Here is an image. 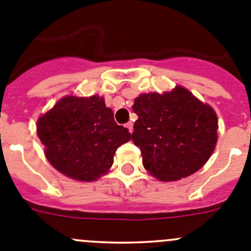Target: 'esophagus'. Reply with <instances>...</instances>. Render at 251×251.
<instances>
[{"label": "esophagus", "mask_w": 251, "mask_h": 251, "mask_svg": "<svg viewBox=\"0 0 251 251\" xmlns=\"http://www.w3.org/2000/svg\"><path fill=\"white\" fill-rule=\"evenodd\" d=\"M126 127H127L128 132L132 133V131H133V124L132 123H127V124H126Z\"/></svg>", "instance_id": "34e87169"}]
</instances>
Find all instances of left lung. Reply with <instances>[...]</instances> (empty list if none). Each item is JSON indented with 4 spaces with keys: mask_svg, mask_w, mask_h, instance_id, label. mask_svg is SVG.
I'll return each mask as SVG.
<instances>
[{
    "mask_svg": "<svg viewBox=\"0 0 251 251\" xmlns=\"http://www.w3.org/2000/svg\"><path fill=\"white\" fill-rule=\"evenodd\" d=\"M132 141L141 150L151 175L174 181L198 172L217 143L215 110L184 87L165 93L141 94L135 99Z\"/></svg>",
    "mask_w": 251,
    "mask_h": 251,
    "instance_id": "8db88e82",
    "label": "left lung"
}]
</instances>
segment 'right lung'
<instances>
[{
	"label": "right lung",
	"instance_id": "1",
	"mask_svg": "<svg viewBox=\"0 0 251 251\" xmlns=\"http://www.w3.org/2000/svg\"><path fill=\"white\" fill-rule=\"evenodd\" d=\"M36 132L55 169L79 181H94L113 165L119 146L131 140L101 97H65L40 116Z\"/></svg>",
	"mask_w": 251,
	"mask_h": 251
}]
</instances>
